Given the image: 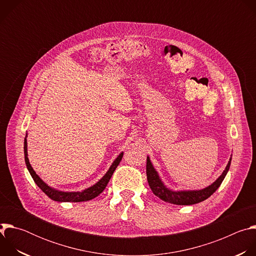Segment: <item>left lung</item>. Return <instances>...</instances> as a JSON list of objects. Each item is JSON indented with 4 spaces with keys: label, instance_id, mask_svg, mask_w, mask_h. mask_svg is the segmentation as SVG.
Here are the masks:
<instances>
[{
    "label": "left lung",
    "instance_id": "left-lung-1",
    "mask_svg": "<svg viewBox=\"0 0 256 256\" xmlns=\"http://www.w3.org/2000/svg\"><path fill=\"white\" fill-rule=\"evenodd\" d=\"M231 159L232 158H230L225 170L220 175V177H218L214 182H212V184L208 188L204 190H198L175 192L165 186L163 181L159 177L158 172L153 167L150 158L147 157V171L146 172H147V179L149 182V186L155 196H157L159 198H161L166 202L178 204V206H190V204H198L200 202H204L208 198H210L218 188V186H221L225 176L229 171V168L231 165Z\"/></svg>",
    "mask_w": 256,
    "mask_h": 256
}]
</instances>
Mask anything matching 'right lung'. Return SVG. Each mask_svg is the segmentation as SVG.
Segmentation results:
<instances>
[{"label":"right lung","instance_id":"1","mask_svg":"<svg viewBox=\"0 0 256 256\" xmlns=\"http://www.w3.org/2000/svg\"><path fill=\"white\" fill-rule=\"evenodd\" d=\"M27 134L24 138V157H25V163L27 166V169L30 173V175L32 176L33 180L38 186L52 200L56 202H87L96 196H98L106 188L107 184L109 182V179L112 178L114 172L116 171V167L118 166L120 162L124 156V152L120 153L118 158L114 161V163L112 164V166L109 167L108 171L105 173V175L98 181L96 184L86 190H84L83 192H60L56 188H52L50 186H48L46 182H44V180L36 174V172L33 170V168L31 167L30 163H29V159H28V154H27Z\"/></svg>","mask_w":256,"mask_h":256}]
</instances>
